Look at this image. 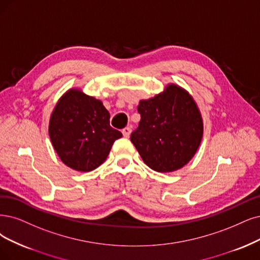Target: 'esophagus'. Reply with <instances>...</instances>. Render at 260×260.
I'll use <instances>...</instances> for the list:
<instances>
[{
    "mask_svg": "<svg viewBox=\"0 0 260 260\" xmlns=\"http://www.w3.org/2000/svg\"><path fill=\"white\" fill-rule=\"evenodd\" d=\"M131 133H132V128H131L129 126H128V127H125V128L122 131L123 136H124V137H126V138H128V137H129Z\"/></svg>",
    "mask_w": 260,
    "mask_h": 260,
    "instance_id": "obj_1",
    "label": "esophagus"
}]
</instances>
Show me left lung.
I'll use <instances>...</instances> for the list:
<instances>
[{"mask_svg": "<svg viewBox=\"0 0 260 260\" xmlns=\"http://www.w3.org/2000/svg\"><path fill=\"white\" fill-rule=\"evenodd\" d=\"M140 122L131 141L153 170L171 172L195 155L204 134L201 114L193 98L180 86L169 84L154 98L140 101Z\"/></svg>", "mask_w": 260, "mask_h": 260, "instance_id": "8db88e82", "label": "left lung"}]
</instances>
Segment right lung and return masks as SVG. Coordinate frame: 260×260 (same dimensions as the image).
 <instances>
[{"label":"right lung","instance_id":"add662e5","mask_svg":"<svg viewBox=\"0 0 260 260\" xmlns=\"http://www.w3.org/2000/svg\"><path fill=\"white\" fill-rule=\"evenodd\" d=\"M109 119L103 103L80 90L62 96L50 117L49 136L66 166L86 172L103 164L113 142L122 137Z\"/></svg>","mask_w":260,"mask_h":260}]
</instances>
